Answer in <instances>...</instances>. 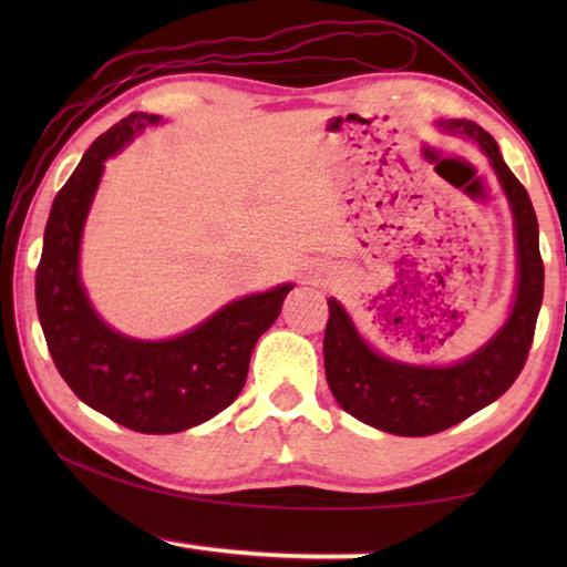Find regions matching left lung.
Instances as JSON below:
<instances>
[{
	"label": "left lung",
	"instance_id": "8db88e82",
	"mask_svg": "<svg viewBox=\"0 0 567 567\" xmlns=\"http://www.w3.org/2000/svg\"><path fill=\"white\" fill-rule=\"evenodd\" d=\"M447 132L475 140L491 157L497 179L513 207L517 290L507 322L495 338L463 362L430 368L385 358L354 330L338 300H328L324 375L334 400L364 425L402 437L435 435L491 405L513 385L530 352L537 312L543 305L545 267L537 245V217L527 189L505 165L495 140L470 120L440 122Z\"/></svg>",
	"mask_w": 567,
	"mask_h": 567
}]
</instances>
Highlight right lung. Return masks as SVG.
I'll use <instances>...</instances> for the list:
<instances>
[{
	"label": "right lung",
	"mask_w": 567,
	"mask_h": 567,
	"mask_svg": "<svg viewBox=\"0 0 567 567\" xmlns=\"http://www.w3.org/2000/svg\"><path fill=\"white\" fill-rule=\"evenodd\" d=\"M162 117L132 112L110 127L56 192L37 267V312L66 385L92 410L147 435L182 433L215 417L243 390L255 342L280 315L292 285L247 295L179 338L147 342L107 328L80 282L82 227L104 159Z\"/></svg>",
	"instance_id": "1"
}]
</instances>
